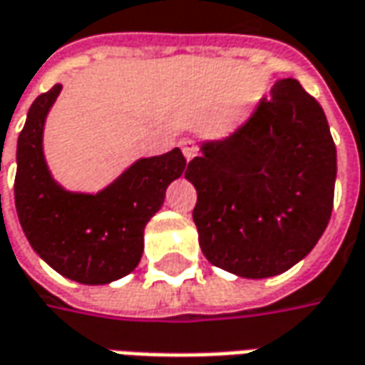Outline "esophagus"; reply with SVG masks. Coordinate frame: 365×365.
Masks as SVG:
<instances>
[{
  "label": "esophagus",
  "instance_id": "obj_1",
  "mask_svg": "<svg viewBox=\"0 0 365 365\" xmlns=\"http://www.w3.org/2000/svg\"><path fill=\"white\" fill-rule=\"evenodd\" d=\"M180 148H182V154H185V158L187 160H192L197 153H199V148H197V144L192 143L190 138H185L182 143H180Z\"/></svg>",
  "mask_w": 365,
  "mask_h": 365
}]
</instances>
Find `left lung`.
Segmentation results:
<instances>
[{
	"mask_svg": "<svg viewBox=\"0 0 365 365\" xmlns=\"http://www.w3.org/2000/svg\"><path fill=\"white\" fill-rule=\"evenodd\" d=\"M185 177L202 255L247 279L273 277L307 255L331 217L336 144L324 108L295 78L277 80L245 124L202 144Z\"/></svg>",
	"mask_w": 365,
	"mask_h": 365,
	"instance_id": "obj_1",
	"label": "left lung"
}]
</instances>
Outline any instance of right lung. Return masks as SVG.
Segmentation results:
<instances>
[{
	"label": "right lung",
	"instance_id": "obj_1",
	"mask_svg": "<svg viewBox=\"0 0 365 365\" xmlns=\"http://www.w3.org/2000/svg\"><path fill=\"white\" fill-rule=\"evenodd\" d=\"M56 84L34 100L17 138L16 209L31 249L60 275L84 285H104L136 269L144 227L165 202L168 185L182 175L187 158L170 153L140 158L96 195L63 190L43 160L41 136Z\"/></svg>",
	"mask_w": 365,
	"mask_h": 365
}]
</instances>
